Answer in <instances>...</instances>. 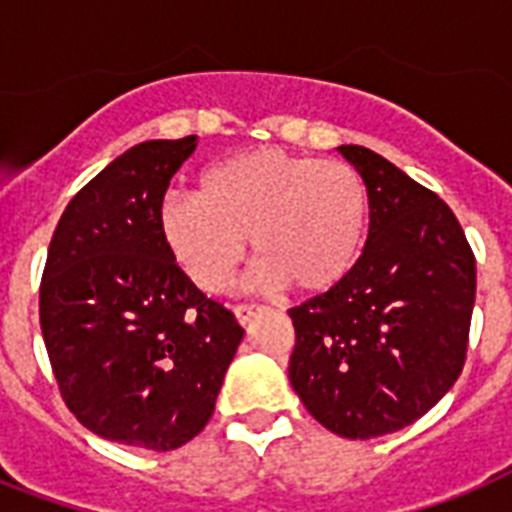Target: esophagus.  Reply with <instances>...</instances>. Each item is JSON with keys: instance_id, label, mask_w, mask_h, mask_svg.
I'll return each instance as SVG.
<instances>
[{"instance_id": "obj_1", "label": "esophagus", "mask_w": 512, "mask_h": 512, "mask_svg": "<svg viewBox=\"0 0 512 512\" xmlns=\"http://www.w3.org/2000/svg\"><path fill=\"white\" fill-rule=\"evenodd\" d=\"M257 311H260L257 305H247V303H241V305H236V308H233V313H236V319H239L241 324H249V321L255 319Z\"/></svg>"}]
</instances>
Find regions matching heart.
Returning <instances> with one entry per match:
<instances>
[{
  "instance_id": "b5f03b06",
  "label": "heart",
  "mask_w": 512,
  "mask_h": 512,
  "mask_svg": "<svg viewBox=\"0 0 512 512\" xmlns=\"http://www.w3.org/2000/svg\"><path fill=\"white\" fill-rule=\"evenodd\" d=\"M372 201L356 167L335 159L255 148L209 164L199 191L164 193L159 233L180 268L207 292H223L249 247L257 281L327 292L364 252Z\"/></svg>"
}]
</instances>
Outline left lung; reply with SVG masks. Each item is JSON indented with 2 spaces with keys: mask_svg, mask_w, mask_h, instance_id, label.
<instances>
[{
  "mask_svg": "<svg viewBox=\"0 0 512 512\" xmlns=\"http://www.w3.org/2000/svg\"><path fill=\"white\" fill-rule=\"evenodd\" d=\"M369 188L361 260L289 311V382L327 430L377 438L412 425L465 364L476 257L446 201L364 146L337 148Z\"/></svg>",
  "mask_w": 512,
  "mask_h": 512,
  "instance_id": "8db88e82",
  "label": "left lung"
}]
</instances>
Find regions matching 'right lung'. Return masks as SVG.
Segmentation results:
<instances>
[{"instance_id":"obj_1","label":"right lung","mask_w":512,"mask_h":512,"mask_svg":"<svg viewBox=\"0 0 512 512\" xmlns=\"http://www.w3.org/2000/svg\"><path fill=\"white\" fill-rule=\"evenodd\" d=\"M196 135L132 146L68 201L39 321L60 396L116 444L172 452L199 436L244 329L193 284L159 233V201Z\"/></svg>"}]
</instances>
